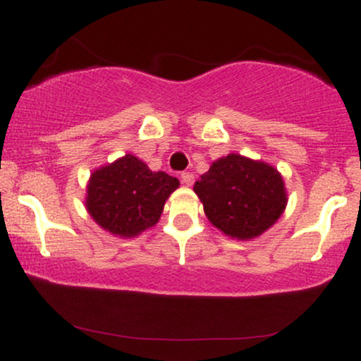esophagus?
I'll list each match as a JSON object with an SVG mask.
<instances>
[{"label":"esophagus","instance_id":"1","mask_svg":"<svg viewBox=\"0 0 361 361\" xmlns=\"http://www.w3.org/2000/svg\"><path fill=\"white\" fill-rule=\"evenodd\" d=\"M180 178H181V183L183 185H192L193 183V173H190V171H183L180 175Z\"/></svg>","mask_w":361,"mask_h":361}]
</instances>
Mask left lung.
<instances>
[{
	"mask_svg": "<svg viewBox=\"0 0 361 361\" xmlns=\"http://www.w3.org/2000/svg\"><path fill=\"white\" fill-rule=\"evenodd\" d=\"M193 190L209 221L224 234L238 239L264 233L279 221L287 205L279 171L238 154L215 161L195 181Z\"/></svg>",
	"mask_w": 361,
	"mask_h": 361,
	"instance_id": "obj_1",
	"label": "left lung"
}]
</instances>
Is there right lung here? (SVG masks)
Listing matches in <instances>:
<instances>
[{"instance_id": "right-lung-1", "label": "right lung", "mask_w": 361, "mask_h": 361, "mask_svg": "<svg viewBox=\"0 0 361 361\" xmlns=\"http://www.w3.org/2000/svg\"><path fill=\"white\" fill-rule=\"evenodd\" d=\"M178 185L176 178L152 173L142 161L127 154L91 175L86 207L105 231L134 238L154 226Z\"/></svg>"}]
</instances>
